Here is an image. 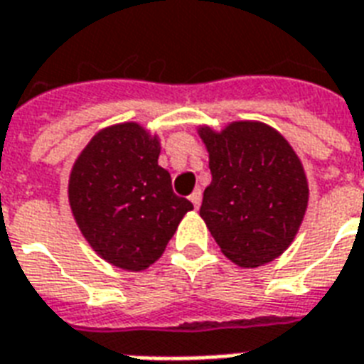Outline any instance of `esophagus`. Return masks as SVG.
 <instances>
[{
    "label": "esophagus",
    "instance_id": "1",
    "mask_svg": "<svg viewBox=\"0 0 364 364\" xmlns=\"http://www.w3.org/2000/svg\"><path fill=\"white\" fill-rule=\"evenodd\" d=\"M188 198H191V202L194 204V208H200V204H202V191H200V188H196V191H194V193L191 194Z\"/></svg>",
    "mask_w": 364,
    "mask_h": 364
}]
</instances>
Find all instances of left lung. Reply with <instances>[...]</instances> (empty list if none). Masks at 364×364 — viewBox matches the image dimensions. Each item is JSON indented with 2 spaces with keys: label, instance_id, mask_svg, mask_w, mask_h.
Here are the masks:
<instances>
[{
  "label": "left lung",
  "instance_id": "1",
  "mask_svg": "<svg viewBox=\"0 0 364 364\" xmlns=\"http://www.w3.org/2000/svg\"><path fill=\"white\" fill-rule=\"evenodd\" d=\"M211 183L200 215L228 259L257 268L291 245L308 205L299 156L262 122H232L221 134L200 128Z\"/></svg>",
  "mask_w": 364,
  "mask_h": 364
}]
</instances>
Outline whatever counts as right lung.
Masks as SVG:
<instances>
[{"label": "right lung", "mask_w": 364, "mask_h": 364, "mask_svg": "<svg viewBox=\"0 0 364 364\" xmlns=\"http://www.w3.org/2000/svg\"><path fill=\"white\" fill-rule=\"evenodd\" d=\"M160 145L136 122L98 132L70 177V204L94 251L124 270H145L193 210L159 166Z\"/></svg>", "instance_id": "1"}]
</instances>
